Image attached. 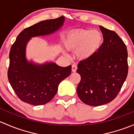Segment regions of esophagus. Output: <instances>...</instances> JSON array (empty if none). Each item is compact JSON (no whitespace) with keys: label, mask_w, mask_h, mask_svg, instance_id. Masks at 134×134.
Returning <instances> with one entry per match:
<instances>
[{"label":"esophagus","mask_w":134,"mask_h":134,"mask_svg":"<svg viewBox=\"0 0 134 134\" xmlns=\"http://www.w3.org/2000/svg\"><path fill=\"white\" fill-rule=\"evenodd\" d=\"M77 66L76 64H73L72 66H71V70H72L73 72H75L77 71Z\"/></svg>","instance_id":"esophagus-1"}]
</instances>
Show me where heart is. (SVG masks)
I'll return each mask as SVG.
<instances>
[{
  "label": "heart",
  "instance_id": "obj_1",
  "mask_svg": "<svg viewBox=\"0 0 134 134\" xmlns=\"http://www.w3.org/2000/svg\"><path fill=\"white\" fill-rule=\"evenodd\" d=\"M103 42V35L99 31L84 30L73 31L68 35L64 41L69 50H76L77 57L85 60L94 55Z\"/></svg>",
  "mask_w": 134,
  "mask_h": 134
}]
</instances>
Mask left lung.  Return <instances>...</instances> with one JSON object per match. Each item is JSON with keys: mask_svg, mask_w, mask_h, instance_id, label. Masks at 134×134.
Here are the masks:
<instances>
[{"mask_svg": "<svg viewBox=\"0 0 134 134\" xmlns=\"http://www.w3.org/2000/svg\"><path fill=\"white\" fill-rule=\"evenodd\" d=\"M103 43L92 57L78 64L81 81L77 88L79 97L92 107L107 104L121 90L128 75L126 45L115 31L100 26Z\"/></svg>", "mask_w": 134, "mask_h": 134, "instance_id": "1", "label": "left lung"}]
</instances>
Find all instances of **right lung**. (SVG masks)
<instances>
[{
    "label": "right lung",
    "mask_w": 134,
    "mask_h": 134,
    "mask_svg": "<svg viewBox=\"0 0 134 134\" xmlns=\"http://www.w3.org/2000/svg\"><path fill=\"white\" fill-rule=\"evenodd\" d=\"M64 20L61 16L25 28L12 46L8 77L22 101L35 106L46 104L55 96L60 82L71 74V66L61 67L55 63L37 64L26 58V47L31 37L53 34L63 25Z\"/></svg>",
    "instance_id": "obj_1"
}]
</instances>
